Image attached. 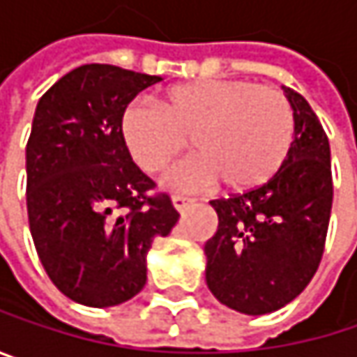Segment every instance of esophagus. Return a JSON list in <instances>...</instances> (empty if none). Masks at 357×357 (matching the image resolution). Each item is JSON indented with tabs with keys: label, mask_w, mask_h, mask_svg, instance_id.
<instances>
[{
	"label": "esophagus",
	"mask_w": 357,
	"mask_h": 357,
	"mask_svg": "<svg viewBox=\"0 0 357 357\" xmlns=\"http://www.w3.org/2000/svg\"><path fill=\"white\" fill-rule=\"evenodd\" d=\"M174 206L178 208L179 213H183V211H188L192 204H194V200L192 198H188V196H181V194H174Z\"/></svg>",
	"instance_id": "34e87169"
}]
</instances>
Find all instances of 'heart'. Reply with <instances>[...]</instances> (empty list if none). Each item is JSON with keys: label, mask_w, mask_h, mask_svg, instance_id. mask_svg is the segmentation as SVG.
Segmentation results:
<instances>
[{"label": "heart", "mask_w": 357, "mask_h": 357, "mask_svg": "<svg viewBox=\"0 0 357 357\" xmlns=\"http://www.w3.org/2000/svg\"><path fill=\"white\" fill-rule=\"evenodd\" d=\"M161 108L126 107L119 132L134 163L163 174L185 155L198 159L174 172L167 183L194 190L223 179L234 192L264 185L285 163L294 142V111L275 86L248 80H198L167 89Z\"/></svg>", "instance_id": "heart-1"}]
</instances>
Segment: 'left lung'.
Segmentation results:
<instances>
[{
  "instance_id": "1",
  "label": "left lung",
  "mask_w": 357,
  "mask_h": 357,
  "mask_svg": "<svg viewBox=\"0 0 357 357\" xmlns=\"http://www.w3.org/2000/svg\"><path fill=\"white\" fill-rule=\"evenodd\" d=\"M294 142L275 178L211 200L219 217L206 242V285L242 314H266L298 298L321 264L333 206L331 146L317 113L289 86Z\"/></svg>"
}]
</instances>
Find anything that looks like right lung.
<instances>
[{
	"instance_id": "right-lung-1",
	"label": "right lung",
	"mask_w": 357,
	"mask_h": 357,
	"mask_svg": "<svg viewBox=\"0 0 357 357\" xmlns=\"http://www.w3.org/2000/svg\"><path fill=\"white\" fill-rule=\"evenodd\" d=\"M163 80L86 63L40 99L26 142V208L38 260L70 300L107 308L146 283V252L179 213L132 161L119 132L128 103Z\"/></svg>"
}]
</instances>
